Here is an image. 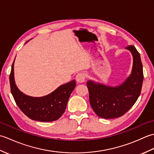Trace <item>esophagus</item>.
<instances>
[{
	"mask_svg": "<svg viewBox=\"0 0 154 154\" xmlns=\"http://www.w3.org/2000/svg\"><path fill=\"white\" fill-rule=\"evenodd\" d=\"M75 79H76V81H77L78 83H83L85 81L86 79V75L84 73H82V72H81V73H78L76 75V77H75Z\"/></svg>",
	"mask_w": 154,
	"mask_h": 154,
	"instance_id": "obj_1",
	"label": "esophagus"
}]
</instances>
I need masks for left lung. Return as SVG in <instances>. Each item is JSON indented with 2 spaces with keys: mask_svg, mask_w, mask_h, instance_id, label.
Wrapping results in <instances>:
<instances>
[{
  "mask_svg": "<svg viewBox=\"0 0 154 154\" xmlns=\"http://www.w3.org/2000/svg\"><path fill=\"white\" fill-rule=\"evenodd\" d=\"M132 53V73L124 82L110 87L88 81L89 102L94 112L103 119H115L124 115L135 104L141 93L143 74L139 52L134 45L126 48Z\"/></svg>",
  "mask_w": 154,
  "mask_h": 154,
  "instance_id": "8db88e82",
  "label": "left lung"
}]
</instances>
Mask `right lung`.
Returning <instances> with one entry per match:
<instances>
[{
  "label": "right lung",
  "instance_id": "right-lung-1",
  "mask_svg": "<svg viewBox=\"0 0 154 154\" xmlns=\"http://www.w3.org/2000/svg\"><path fill=\"white\" fill-rule=\"evenodd\" d=\"M14 63V61L9 77L11 90L16 104L22 112L30 119L40 122H51L60 119L64 113L69 98L76 85L75 81L62 85L46 96H28L22 93L16 85Z\"/></svg>",
  "mask_w": 154,
  "mask_h": 154
}]
</instances>
